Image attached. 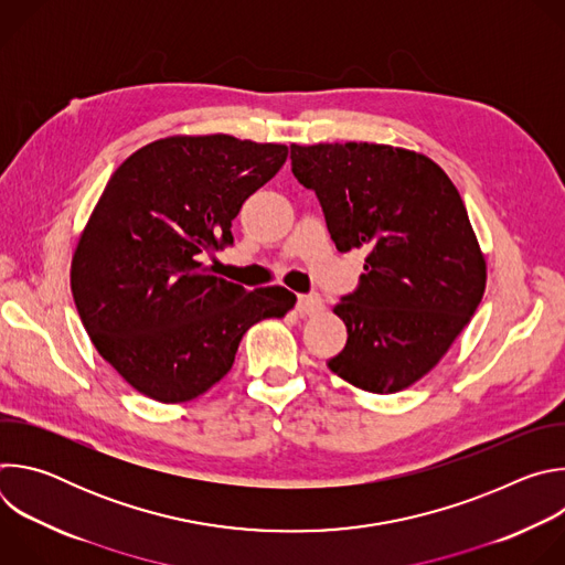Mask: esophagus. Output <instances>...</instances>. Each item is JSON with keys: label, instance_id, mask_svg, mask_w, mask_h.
I'll list each match as a JSON object with an SVG mask.
<instances>
[{"label": "esophagus", "instance_id": "esophagus-1", "mask_svg": "<svg viewBox=\"0 0 565 565\" xmlns=\"http://www.w3.org/2000/svg\"><path fill=\"white\" fill-rule=\"evenodd\" d=\"M321 308V297L317 292H308V295H299L297 297V310L299 315H312Z\"/></svg>", "mask_w": 565, "mask_h": 565}]
</instances>
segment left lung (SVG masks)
I'll list each match as a JSON object with an SVG mask.
<instances>
[{
    "mask_svg": "<svg viewBox=\"0 0 565 565\" xmlns=\"http://www.w3.org/2000/svg\"><path fill=\"white\" fill-rule=\"evenodd\" d=\"M290 160L335 248L369 250L358 288L333 308L349 340L329 369L371 393L412 386L486 292V259L458 190L427 156L388 145H290Z\"/></svg>",
    "mask_w": 565,
    "mask_h": 565,
    "instance_id": "8db88e82",
    "label": "left lung"
}]
</instances>
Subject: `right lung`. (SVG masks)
Returning a JSON list of instances; mask_svg holds the SVG:
<instances>
[{"label":"right lung","instance_id":"right-lung-1","mask_svg":"<svg viewBox=\"0 0 565 565\" xmlns=\"http://www.w3.org/2000/svg\"><path fill=\"white\" fill-rule=\"evenodd\" d=\"M286 158V145L174 136L145 145L109 179L75 248L71 290L98 353L142 395L205 393L253 324L295 306L281 286L250 292L203 264L234 244L241 205Z\"/></svg>","mask_w":565,"mask_h":565}]
</instances>
